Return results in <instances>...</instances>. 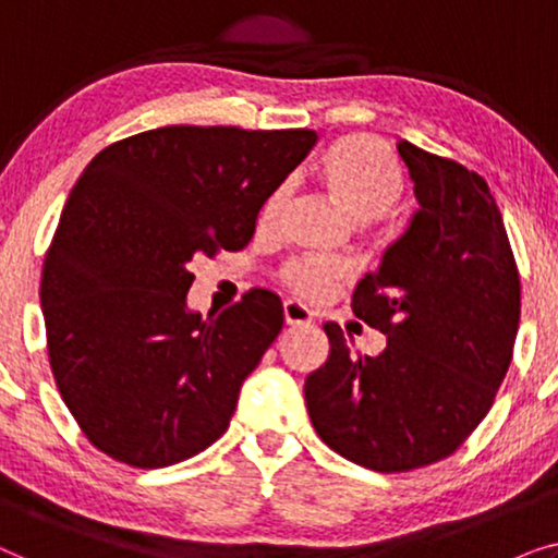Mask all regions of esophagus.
<instances>
[{
  "mask_svg": "<svg viewBox=\"0 0 558 558\" xmlns=\"http://www.w3.org/2000/svg\"><path fill=\"white\" fill-rule=\"evenodd\" d=\"M281 312H284V323L287 325H292V327H310L312 325V312L300 302L287 300L284 307H281Z\"/></svg>",
  "mask_w": 558,
  "mask_h": 558,
  "instance_id": "esophagus-1",
  "label": "esophagus"
}]
</instances>
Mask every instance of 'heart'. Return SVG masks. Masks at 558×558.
<instances>
[{
	"label": "heart",
	"instance_id": "b5f03b06",
	"mask_svg": "<svg viewBox=\"0 0 558 558\" xmlns=\"http://www.w3.org/2000/svg\"><path fill=\"white\" fill-rule=\"evenodd\" d=\"M317 180L327 197L355 223H373L399 205L407 174L391 149L368 134H348L332 142L317 165ZM289 190L279 187L262 210V223L271 226L284 208ZM345 277V269L325 262H294L281 271V281L294 294L325 296Z\"/></svg>",
	"mask_w": 558,
	"mask_h": 558
}]
</instances>
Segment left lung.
<instances>
[{"instance_id":"8db88e82","label":"left lung","mask_w":558,"mask_h":558,"mask_svg":"<svg viewBox=\"0 0 558 558\" xmlns=\"http://www.w3.org/2000/svg\"><path fill=\"white\" fill-rule=\"evenodd\" d=\"M418 210L365 274L353 312L386 335L350 355L325 323L330 355L304 380L319 439L376 472L445 460L477 429L513 361L521 277L502 216L477 172L399 142Z\"/></svg>"}]
</instances>
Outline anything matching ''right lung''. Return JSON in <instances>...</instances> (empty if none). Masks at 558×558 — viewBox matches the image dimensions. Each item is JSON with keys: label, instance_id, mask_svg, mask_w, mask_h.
Returning <instances> with one entry per match:
<instances>
[{"label": "right lung", "instance_id": "add662e5", "mask_svg": "<svg viewBox=\"0 0 558 558\" xmlns=\"http://www.w3.org/2000/svg\"><path fill=\"white\" fill-rule=\"evenodd\" d=\"M315 144L312 129L162 126L83 170L45 254L40 304L58 391L104 454L167 468L228 429L284 312L251 289L203 319L187 310L190 262L246 246Z\"/></svg>", "mask_w": 558, "mask_h": 558}]
</instances>
